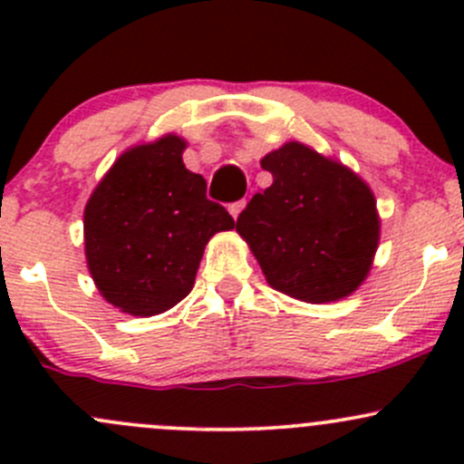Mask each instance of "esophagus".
<instances>
[{"mask_svg": "<svg viewBox=\"0 0 464 464\" xmlns=\"http://www.w3.org/2000/svg\"><path fill=\"white\" fill-rule=\"evenodd\" d=\"M245 206H246V199H240V202L228 206V213L233 215V219H237V215H240L242 210H245Z\"/></svg>", "mask_w": 464, "mask_h": 464, "instance_id": "1", "label": "esophagus"}]
</instances>
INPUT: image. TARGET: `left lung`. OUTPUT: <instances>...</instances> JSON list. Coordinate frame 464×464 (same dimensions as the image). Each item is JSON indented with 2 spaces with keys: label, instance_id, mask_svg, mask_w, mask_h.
<instances>
[{
  "label": "left lung",
  "instance_id": "obj_1",
  "mask_svg": "<svg viewBox=\"0 0 464 464\" xmlns=\"http://www.w3.org/2000/svg\"><path fill=\"white\" fill-rule=\"evenodd\" d=\"M274 184L256 193L236 231L266 283L303 303H334L362 287L382 219L371 186L336 159L287 141L260 159Z\"/></svg>",
  "mask_w": 464,
  "mask_h": 464
}]
</instances>
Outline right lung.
<instances>
[{
    "instance_id": "right-lung-1",
    "label": "right lung",
    "mask_w": 464,
    "mask_h": 464,
    "mask_svg": "<svg viewBox=\"0 0 464 464\" xmlns=\"http://www.w3.org/2000/svg\"><path fill=\"white\" fill-rule=\"evenodd\" d=\"M186 139L163 134L125 150L85 206V258L101 296L132 316L184 301L206 245L236 227L206 199V179L184 166Z\"/></svg>"
}]
</instances>
